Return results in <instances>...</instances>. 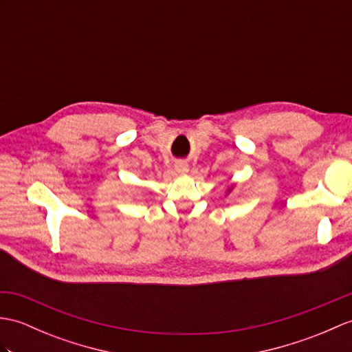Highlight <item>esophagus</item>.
Segmentation results:
<instances>
[{"label": "esophagus", "instance_id": "obj_1", "mask_svg": "<svg viewBox=\"0 0 352 352\" xmlns=\"http://www.w3.org/2000/svg\"><path fill=\"white\" fill-rule=\"evenodd\" d=\"M175 169L178 170V173H186V170H187V165H186V163L179 162V163H177V165H175Z\"/></svg>", "mask_w": 352, "mask_h": 352}]
</instances>
